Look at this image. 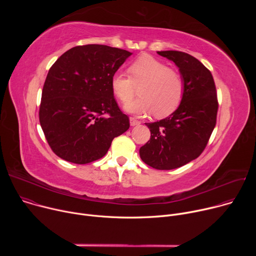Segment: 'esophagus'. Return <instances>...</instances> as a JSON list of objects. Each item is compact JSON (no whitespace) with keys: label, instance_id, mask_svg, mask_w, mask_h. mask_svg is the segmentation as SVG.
<instances>
[{"label":"esophagus","instance_id":"obj_1","mask_svg":"<svg viewBox=\"0 0 256 256\" xmlns=\"http://www.w3.org/2000/svg\"><path fill=\"white\" fill-rule=\"evenodd\" d=\"M130 126H138V124H140V120H138L136 118H130Z\"/></svg>","mask_w":256,"mask_h":256}]
</instances>
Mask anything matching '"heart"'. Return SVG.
<instances>
[{"mask_svg":"<svg viewBox=\"0 0 256 256\" xmlns=\"http://www.w3.org/2000/svg\"><path fill=\"white\" fill-rule=\"evenodd\" d=\"M130 77L116 72L110 86L118 99L124 103L132 99L140 88L138 99L124 105V109L134 114H153L165 118L175 112L184 94V82L180 74L160 60L142 54L128 68Z\"/></svg>","mask_w":256,"mask_h":256,"instance_id":"heart-1","label":"heart"}]
</instances>
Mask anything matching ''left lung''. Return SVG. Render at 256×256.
<instances>
[{"instance_id": "obj_1", "label": "left lung", "mask_w": 256, "mask_h": 256, "mask_svg": "<svg viewBox=\"0 0 256 256\" xmlns=\"http://www.w3.org/2000/svg\"><path fill=\"white\" fill-rule=\"evenodd\" d=\"M157 54L179 68L184 94L169 116L146 124L151 138L140 147V157L155 169L171 170L196 159L204 150L216 126L218 100L210 72L198 60L177 50Z\"/></svg>"}]
</instances>
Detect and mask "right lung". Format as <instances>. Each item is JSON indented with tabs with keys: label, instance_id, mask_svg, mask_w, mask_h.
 I'll use <instances>...</instances> for the list:
<instances>
[{
	"label": "right lung",
	"instance_id": "add662e5",
	"mask_svg": "<svg viewBox=\"0 0 256 256\" xmlns=\"http://www.w3.org/2000/svg\"><path fill=\"white\" fill-rule=\"evenodd\" d=\"M132 54L102 44L75 46L52 66L40 108V122L54 153L75 164L102 158L112 140L130 128L110 86Z\"/></svg>",
	"mask_w": 256,
	"mask_h": 256
}]
</instances>
